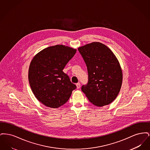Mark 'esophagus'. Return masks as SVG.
<instances>
[{"label":"esophagus","instance_id":"1","mask_svg":"<svg viewBox=\"0 0 150 150\" xmlns=\"http://www.w3.org/2000/svg\"><path fill=\"white\" fill-rule=\"evenodd\" d=\"M76 87H77V89H79L80 88V83H77L76 84Z\"/></svg>","mask_w":150,"mask_h":150}]
</instances>
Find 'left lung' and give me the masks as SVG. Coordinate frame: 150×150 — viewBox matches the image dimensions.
Masks as SVG:
<instances>
[{
    "instance_id": "8db88e82",
    "label": "left lung",
    "mask_w": 150,
    "mask_h": 150,
    "mask_svg": "<svg viewBox=\"0 0 150 150\" xmlns=\"http://www.w3.org/2000/svg\"><path fill=\"white\" fill-rule=\"evenodd\" d=\"M78 50L88 73V83L81 86V91L94 105H109L117 96L122 84V72L117 58L100 42L86 44Z\"/></svg>"
}]
</instances>
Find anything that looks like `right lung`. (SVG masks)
I'll return each mask as SVG.
<instances>
[{"label":"right lung","mask_w":150,"mask_h":150,"mask_svg":"<svg viewBox=\"0 0 150 150\" xmlns=\"http://www.w3.org/2000/svg\"><path fill=\"white\" fill-rule=\"evenodd\" d=\"M76 52L69 47L56 45L41 50L33 58L29 66V84L37 100L45 106H62L76 88L62 71Z\"/></svg>","instance_id":"obj_1"}]
</instances>
